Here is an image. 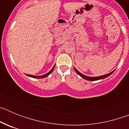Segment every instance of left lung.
Segmentation results:
<instances>
[{
	"instance_id": "1",
	"label": "left lung",
	"mask_w": 129,
	"mask_h": 129,
	"mask_svg": "<svg viewBox=\"0 0 129 129\" xmlns=\"http://www.w3.org/2000/svg\"><path fill=\"white\" fill-rule=\"evenodd\" d=\"M74 70H75V71L76 72V73H77V74L79 75V76H80L81 77H83V79H86V80H88V81H97V80H100V79H105V78H106V77H109V76H110V75H111L114 72V71L111 72L109 73V74H107L103 75V76H98V77H88V76H85V75H83V74H81V72H79L76 68H74Z\"/></svg>"
}]
</instances>
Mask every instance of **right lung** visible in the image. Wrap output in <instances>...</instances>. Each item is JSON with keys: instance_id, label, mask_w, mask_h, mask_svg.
Listing matches in <instances>:
<instances>
[{"instance_id": "obj_1", "label": "right lung", "mask_w": 129, "mask_h": 129, "mask_svg": "<svg viewBox=\"0 0 129 129\" xmlns=\"http://www.w3.org/2000/svg\"><path fill=\"white\" fill-rule=\"evenodd\" d=\"M55 66H53V68L51 69V70L49 72H48L47 74H44V75H43V76H33V75H29V74H27V76H29V77H33V78H38V79H41V78H44V77H47V76H48L51 73L53 72V68H55Z\"/></svg>"}]
</instances>
